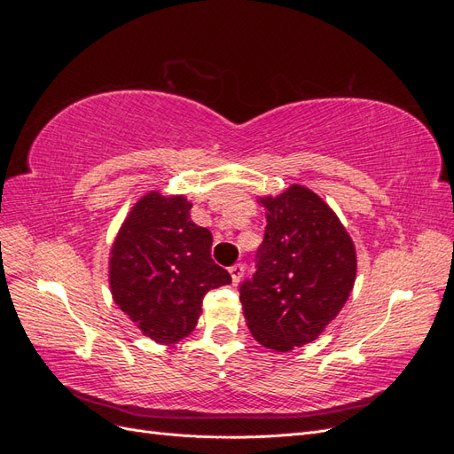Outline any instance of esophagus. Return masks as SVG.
I'll use <instances>...</instances> for the list:
<instances>
[{
	"label": "esophagus",
	"mask_w": 454,
	"mask_h": 454,
	"mask_svg": "<svg viewBox=\"0 0 454 454\" xmlns=\"http://www.w3.org/2000/svg\"><path fill=\"white\" fill-rule=\"evenodd\" d=\"M229 272H231V278H232V282L239 284V282H240V278H242V274H244V265H240V263L232 265V267H229Z\"/></svg>",
	"instance_id": "34e87169"
}]
</instances>
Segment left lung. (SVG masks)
Here are the masks:
<instances>
[{
    "label": "left lung",
    "mask_w": 454,
    "mask_h": 454,
    "mask_svg": "<svg viewBox=\"0 0 454 454\" xmlns=\"http://www.w3.org/2000/svg\"><path fill=\"white\" fill-rule=\"evenodd\" d=\"M267 210L257 270L240 286L254 339L290 352L318 339L354 287L356 248L335 212L303 185L259 197Z\"/></svg>",
    "instance_id": "obj_1"
}]
</instances>
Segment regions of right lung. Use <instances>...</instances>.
Listing matches in <instances>:
<instances>
[{"instance_id":"obj_1","label":"right lung","mask_w":454,"mask_h":454,"mask_svg":"<svg viewBox=\"0 0 454 454\" xmlns=\"http://www.w3.org/2000/svg\"><path fill=\"white\" fill-rule=\"evenodd\" d=\"M191 206L184 195L149 191L132 206L109 252L114 301L160 345L193 332L204 295L231 284L210 255L212 232L191 219Z\"/></svg>"}]
</instances>
